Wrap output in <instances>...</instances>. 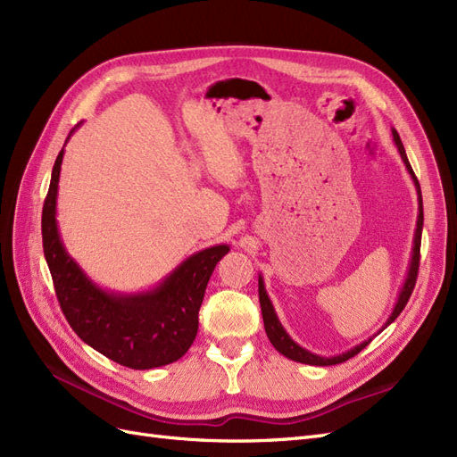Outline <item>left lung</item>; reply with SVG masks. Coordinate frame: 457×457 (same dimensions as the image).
Instances as JSON below:
<instances>
[{"instance_id":"obj_1","label":"left lung","mask_w":457,"mask_h":457,"mask_svg":"<svg viewBox=\"0 0 457 457\" xmlns=\"http://www.w3.org/2000/svg\"><path fill=\"white\" fill-rule=\"evenodd\" d=\"M391 133H393V143L398 148V154H400V158H403L406 170H408L411 181H413V187H416V192H418V220H416V232H413L411 257H410V265H408L404 284H403V287H400L396 303H395V307H393V312L389 314V318H386V322L383 324L381 329H385L386 326L393 324L396 320V316L403 312V309L406 307V303H408V299H410V295L413 292V286H416L418 269H420L421 230H423V200H421V188H420V183H418V177L413 175V170H411V165H410L408 156H406L404 145H403V141H400L396 129H391ZM259 303H261V312H262V322H265L267 337L270 339L272 347L278 351L280 354H284L286 358H289V361H294V362L309 364V366H334V364H341L345 361H349V358H353L354 354L361 353L366 347V345L371 341V337H370V339L362 341L361 345H356V347L345 351L341 354H336V356H320V354L307 351L305 347H301L299 343H295L292 337H289V334L284 329L282 322L278 320V314H276V311L272 307V301H270V297L267 294L265 282H262V276L261 274H259ZM379 331H378V334H379Z\"/></svg>"}]
</instances>
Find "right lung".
I'll list each match as a JSON object with an SVG mask.
<instances>
[{
  "instance_id": "obj_1",
  "label": "right lung",
  "mask_w": 457,
  "mask_h": 457,
  "mask_svg": "<svg viewBox=\"0 0 457 457\" xmlns=\"http://www.w3.org/2000/svg\"><path fill=\"white\" fill-rule=\"evenodd\" d=\"M64 146L53 165L41 213V237L54 292L68 324L81 341L121 366L152 370L179 361L198 334V311L207 282L230 247L217 244L192 253L145 292L123 294L101 287L66 252L61 238L57 195Z\"/></svg>"
}]
</instances>
